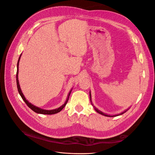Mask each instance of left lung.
I'll list each match as a JSON object with an SVG mask.
<instances>
[{"instance_id": "1", "label": "left lung", "mask_w": 155, "mask_h": 155, "mask_svg": "<svg viewBox=\"0 0 155 155\" xmlns=\"http://www.w3.org/2000/svg\"><path fill=\"white\" fill-rule=\"evenodd\" d=\"M91 92H90V100H91ZM92 106H93V104H92ZM94 109L96 110V111L97 112H98V113H100V114H102V115H104V116H109V117H114V116H116V115H114V116H109V115H108V114H104V113H103V112H101V111H100L99 110H98V109H96V108L94 107ZM125 112H126V111H125ZM124 112H122V113H121V114H124ZM117 116H118V115H117Z\"/></svg>"}]
</instances>
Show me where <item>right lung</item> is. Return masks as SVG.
<instances>
[{"instance_id": "1", "label": "right lung", "mask_w": 155, "mask_h": 155, "mask_svg": "<svg viewBox=\"0 0 155 155\" xmlns=\"http://www.w3.org/2000/svg\"><path fill=\"white\" fill-rule=\"evenodd\" d=\"M21 55H20L19 58H18V62H17V75H16V81H17V89H18V93H19V94L21 95L22 99L24 100V101L26 103V104L28 105V107H30V109L33 110L36 113H39V114H56L58 113V112H59L63 108L65 107V105H67V102L68 101V99H69V96H70V93H71V91H70L68 94V97L67 99L66 100V101H65L64 104L61 106L59 108H58V109H54V110H44V109H40V108L39 107H37L35 106H34V105L31 104L30 103H29L28 101L26 100L25 97L24 96V95H23V94L21 90V87H20V85H19V83H18V63H19V60H20V58H21Z\"/></svg>"}]
</instances>
